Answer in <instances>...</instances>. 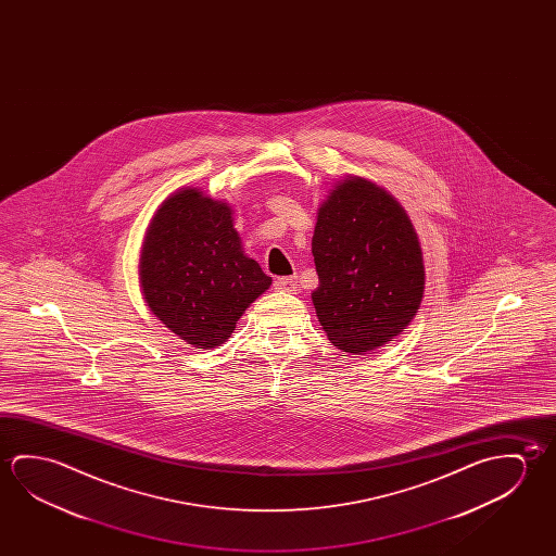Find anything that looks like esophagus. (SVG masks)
<instances>
[{
    "label": "esophagus",
    "instance_id": "1",
    "mask_svg": "<svg viewBox=\"0 0 556 556\" xmlns=\"http://www.w3.org/2000/svg\"><path fill=\"white\" fill-rule=\"evenodd\" d=\"M275 289L282 292H296L299 291V281H296V277H279L275 281Z\"/></svg>",
    "mask_w": 556,
    "mask_h": 556
}]
</instances>
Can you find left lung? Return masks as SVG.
<instances>
[{"instance_id": "8db88e82", "label": "left lung", "mask_w": 556, "mask_h": 556, "mask_svg": "<svg viewBox=\"0 0 556 556\" xmlns=\"http://www.w3.org/2000/svg\"><path fill=\"white\" fill-rule=\"evenodd\" d=\"M319 285L312 302L328 339L366 355L407 328L425 292L419 238L380 186L346 176L319 205L312 237Z\"/></svg>"}]
</instances>
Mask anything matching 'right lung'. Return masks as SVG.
<instances>
[{
    "label": "right lung",
    "instance_id": "obj_1",
    "mask_svg": "<svg viewBox=\"0 0 556 556\" xmlns=\"http://www.w3.org/2000/svg\"><path fill=\"white\" fill-rule=\"evenodd\" d=\"M147 306L198 349L220 346L271 277L244 248L232 210L198 188L174 191L147 228L139 260Z\"/></svg>",
    "mask_w": 556,
    "mask_h": 556
}]
</instances>
